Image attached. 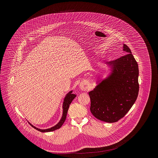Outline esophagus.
Returning <instances> with one entry per match:
<instances>
[{"label":"esophagus","mask_w":158,"mask_h":158,"mask_svg":"<svg viewBox=\"0 0 158 158\" xmlns=\"http://www.w3.org/2000/svg\"><path fill=\"white\" fill-rule=\"evenodd\" d=\"M80 89L83 91H86V90H88L89 89V85L86 83H81L80 85Z\"/></svg>","instance_id":"34e87169"}]
</instances>
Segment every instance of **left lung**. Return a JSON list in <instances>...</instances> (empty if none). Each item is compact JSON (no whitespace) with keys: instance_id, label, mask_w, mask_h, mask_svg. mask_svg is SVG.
<instances>
[{"instance_id":"left-lung-1","label":"left lung","mask_w":158,"mask_h":158,"mask_svg":"<svg viewBox=\"0 0 158 158\" xmlns=\"http://www.w3.org/2000/svg\"><path fill=\"white\" fill-rule=\"evenodd\" d=\"M127 55L107 63L110 72L89 92L90 112L97 119L113 123L123 117L133 106L139 93V68L130 48L123 44Z\"/></svg>"}]
</instances>
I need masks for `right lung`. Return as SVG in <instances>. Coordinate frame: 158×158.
Here are the masks:
<instances>
[{
    "instance_id": "1",
    "label": "right lung",
    "mask_w": 158,
    "mask_h": 158,
    "mask_svg": "<svg viewBox=\"0 0 158 158\" xmlns=\"http://www.w3.org/2000/svg\"><path fill=\"white\" fill-rule=\"evenodd\" d=\"M76 97V95L74 94H72V90H70L69 93H68L66 95V97H64V102H63V115L62 117L60 119V120L59 121V122L55 125L54 127H52L50 128H47V129H40L38 128H36V127L33 126V125H31V123H30L35 129H36L38 131L42 132V133H44V132H50V131H55L56 130H58L59 128H60L61 127V126L63 125L66 118V115H67V113H68V110L69 108V106L71 103V102H72V100Z\"/></svg>"
}]
</instances>
